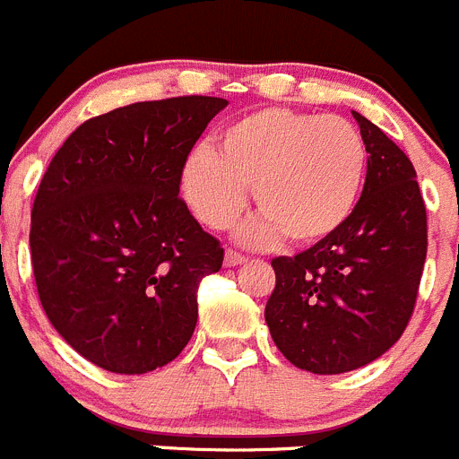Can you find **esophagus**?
<instances>
[{
	"label": "esophagus",
	"mask_w": 459,
	"mask_h": 459,
	"mask_svg": "<svg viewBox=\"0 0 459 459\" xmlns=\"http://www.w3.org/2000/svg\"><path fill=\"white\" fill-rule=\"evenodd\" d=\"M242 263H247V255L238 254V251H233V249H226V255H224L226 267H238V265H242Z\"/></svg>",
	"instance_id": "esophagus-1"
}]
</instances>
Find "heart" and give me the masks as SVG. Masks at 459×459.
Instances as JSON below:
<instances>
[{
	"instance_id": "b5f03b06",
	"label": "heart",
	"mask_w": 459,
	"mask_h": 459,
	"mask_svg": "<svg viewBox=\"0 0 459 459\" xmlns=\"http://www.w3.org/2000/svg\"><path fill=\"white\" fill-rule=\"evenodd\" d=\"M366 160L361 132L345 118L267 107L221 127L212 151L194 148L180 192L196 220L224 230L238 221L251 187L263 214L242 229V239L263 247L286 235L308 247L350 220Z\"/></svg>"
}]
</instances>
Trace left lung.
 Listing matches in <instances>:
<instances>
[{
    "label": "left lung",
    "instance_id": "8db88e82",
    "mask_svg": "<svg viewBox=\"0 0 459 459\" xmlns=\"http://www.w3.org/2000/svg\"><path fill=\"white\" fill-rule=\"evenodd\" d=\"M352 117L368 152L357 208L332 238L272 260V341L292 366L316 375L361 368L403 336L428 254L414 164L375 123Z\"/></svg>",
    "mask_w": 459,
    "mask_h": 459
}]
</instances>
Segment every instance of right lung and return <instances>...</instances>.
I'll use <instances>...</instances> for the list:
<instances>
[{
	"mask_svg": "<svg viewBox=\"0 0 459 459\" xmlns=\"http://www.w3.org/2000/svg\"><path fill=\"white\" fill-rule=\"evenodd\" d=\"M226 105L183 96L89 118L40 180L29 233L40 304L109 373L162 368L192 338L196 290L224 249L178 196L180 171Z\"/></svg>",
	"mask_w": 459,
	"mask_h": 459,
	"instance_id": "right-lung-1",
	"label": "right lung"
}]
</instances>
